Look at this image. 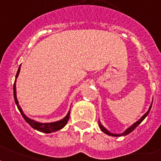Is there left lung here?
Returning a JSON list of instances; mask_svg holds the SVG:
<instances>
[{"instance_id":"obj_1","label":"left lung","mask_w":161,"mask_h":161,"mask_svg":"<svg viewBox=\"0 0 161 161\" xmlns=\"http://www.w3.org/2000/svg\"><path fill=\"white\" fill-rule=\"evenodd\" d=\"M151 106H152V104H151V105H150V107L149 108V110H148L147 112L145 113V114L143 115L142 117L140 118V119L138 120L137 122H135V124H134V125H131V126H130V128H128L127 130H125V132H124V133H122V134H119V135H116V134H112V133H110L109 131H108V130H106L105 128L103 127V125H101L100 121H99V122H98V126H99V128H100V129H101V130H102V131H103V133H105L106 135H111V136H122V135H129V134H130V133H131V132H132L133 130H135V128L137 127L138 125H140V123L142 122L143 120L145 119V118H146V116H147V115L149 114V113H150V108H151Z\"/></svg>"}]
</instances>
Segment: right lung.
Returning <instances> with one entry per match:
<instances>
[{"instance_id":"1","label":"right lung","mask_w":161,"mask_h":161,"mask_svg":"<svg viewBox=\"0 0 161 161\" xmlns=\"http://www.w3.org/2000/svg\"><path fill=\"white\" fill-rule=\"evenodd\" d=\"M20 69H21V65L19 67L18 70H17V73H16V78L18 77L19 72H20ZM13 94H14V99H15V103H16V106L18 108L19 111L21 113V114L22 115V117L24 118V119L26 120V123H28L30 126L31 128H33L34 130H38V131H41V132L43 133H53L55 132V131H58V130L63 129L68 123V119H69V115H70V111L68 113V114L66 115L65 117L63 118V119L59 120V121H57V122H53V123H39L37 121H35L33 119H29L28 117H26V115L24 114L23 111L21 108L20 105H19L18 101H17V98H16V80H15V83H14L13 85Z\"/></svg>"}]
</instances>
